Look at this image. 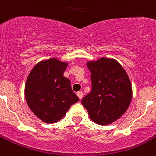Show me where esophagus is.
<instances>
[{
    "instance_id": "obj_1",
    "label": "esophagus",
    "mask_w": 156,
    "mask_h": 156,
    "mask_svg": "<svg viewBox=\"0 0 156 156\" xmlns=\"http://www.w3.org/2000/svg\"><path fill=\"white\" fill-rule=\"evenodd\" d=\"M77 95H78V97L79 98V99L81 100L82 98V95H83V94H82V92H81V91H78V93H77Z\"/></svg>"
}]
</instances>
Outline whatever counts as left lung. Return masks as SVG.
<instances>
[{
    "instance_id": "left-lung-1",
    "label": "left lung",
    "mask_w": 156,
    "mask_h": 156,
    "mask_svg": "<svg viewBox=\"0 0 156 156\" xmlns=\"http://www.w3.org/2000/svg\"><path fill=\"white\" fill-rule=\"evenodd\" d=\"M92 90L82 103L93 122L108 125L118 120L128 109L132 98V87L122 65L114 58L88 61Z\"/></svg>"
}]
</instances>
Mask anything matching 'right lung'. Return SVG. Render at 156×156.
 <instances>
[{"label": "right lung", "mask_w": 156, "mask_h": 156, "mask_svg": "<svg viewBox=\"0 0 156 156\" xmlns=\"http://www.w3.org/2000/svg\"><path fill=\"white\" fill-rule=\"evenodd\" d=\"M69 63L56 58L37 63L28 75L25 97L30 109L45 123L61 120L78 97L72 90L70 81L63 74Z\"/></svg>", "instance_id": "right-lung-1"}]
</instances>
